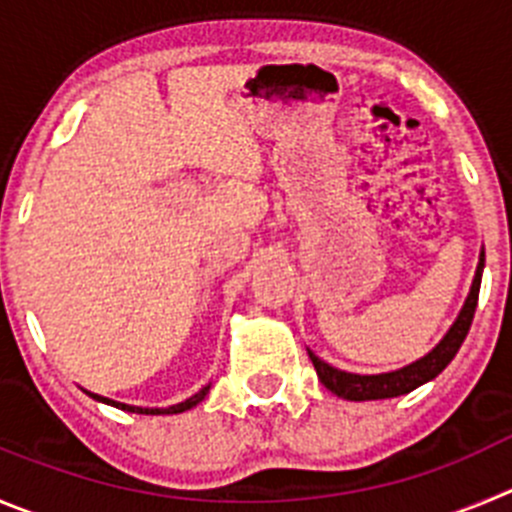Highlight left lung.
Listing matches in <instances>:
<instances>
[{"mask_svg": "<svg viewBox=\"0 0 512 512\" xmlns=\"http://www.w3.org/2000/svg\"><path fill=\"white\" fill-rule=\"evenodd\" d=\"M482 267H485V255H480V265H477L475 280H472L470 295L465 300V308L457 315L455 326L447 331V336L437 343V348L427 353L424 358L414 361V364L404 366L399 371H391V374H376V376H361V374H346V371H338L333 366H328L326 361L310 353V361L315 366V374L321 379V384L328 391H333L336 396L348 401H369V399H391V396H401L414 391L417 386L427 384L434 376L442 374L447 369L455 353L460 351L462 341L467 338V331L472 326V318H475L477 308V295H480V280H482Z\"/></svg>", "mask_w": 512, "mask_h": 512, "instance_id": "obj_1", "label": "left lung"}]
</instances>
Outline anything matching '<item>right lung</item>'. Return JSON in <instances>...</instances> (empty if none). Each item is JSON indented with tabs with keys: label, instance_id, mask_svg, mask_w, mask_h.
Segmentation results:
<instances>
[{
	"label": "right lung",
	"instance_id": "add662e5",
	"mask_svg": "<svg viewBox=\"0 0 512 512\" xmlns=\"http://www.w3.org/2000/svg\"><path fill=\"white\" fill-rule=\"evenodd\" d=\"M207 391H209V386H204V389H202V391H197V394L191 396V399L181 401V404H174V407H169V409H141V407H128V404H118V401L103 399V396H98V394H90V396H93V399H98V401H105V404H113V407L123 409V412H133V414H179V412H186V409H191V407H197L199 401H202L204 396H207Z\"/></svg>",
	"mask_w": 512,
	"mask_h": 512
}]
</instances>
